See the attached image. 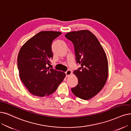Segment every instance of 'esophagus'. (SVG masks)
Returning <instances> with one entry per match:
<instances>
[{"label": "esophagus", "mask_w": 131, "mask_h": 131, "mask_svg": "<svg viewBox=\"0 0 131 131\" xmlns=\"http://www.w3.org/2000/svg\"><path fill=\"white\" fill-rule=\"evenodd\" d=\"M72 74V71L71 70H68L66 72V76H69L70 75H71Z\"/></svg>", "instance_id": "esophagus-1"}]
</instances>
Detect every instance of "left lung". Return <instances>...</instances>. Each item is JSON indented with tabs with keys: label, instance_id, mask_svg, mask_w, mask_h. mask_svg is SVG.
<instances>
[{
	"label": "left lung",
	"instance_id": "1",
	"mask_svg": "<svg viewBox=\"0 0 131 131\" xmlns=\"http://www.w3.org/2000/svg\"><path fill=\"white\" fill-rule=\"evenodd\" d=\"M65 37L74 45L76 63L81 65L74 71L78 84L71 91L77 97L88 100L96 96L106 82L108 62L105 51L88 30L68 33Z\"/></svg>",
	"mask_w": 131,
	"mask_h": 131
}]
</instances>
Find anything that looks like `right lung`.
<instances>
[{"label":"right lung","instance_id":"add662e5","mask_svg":"<svg viewBox=\"0 0 131 131\" xmlns=\"http://www.w3.org/2000/svg\"><path fill=\"white\" fill-rule=\"evenodd\" d=\"M61 34L41 31L26 42L19 51L17 61L20 78L34 96L51 95L66 76L64 72L47 67L53 57L52 42Z\"/></svg>","mask_w":131,"mask_h":131}]
</instances>
